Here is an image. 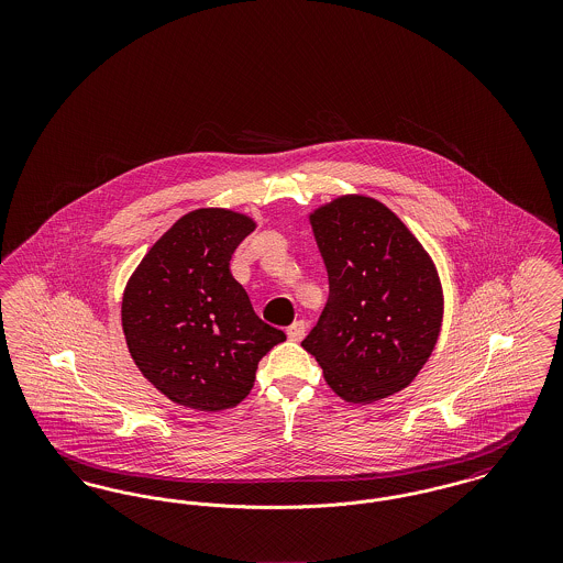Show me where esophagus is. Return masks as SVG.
Returning a JSON list of instances; mask_svg holds the SVG:
<instances>
[{"label":"esophagus","mask_w":563,"mask_h":563,"mask_svg":"<svg viewBox=\"0 0 563 563\" xmlns=\"http://www.w3.org/2000/svg\"><path fill=\"white\" fill-rule=\"evenodd\" d=\"M287 335H289V340H294V342H299V340H301V338L306 335V322H291V324H289V329H287Z\"/></svg>","instance_id":"esophagus-1"}]
</instances>
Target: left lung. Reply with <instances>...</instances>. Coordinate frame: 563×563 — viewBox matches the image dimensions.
Wrapping results in <instances>:
<instances>
[{"mask_svg": "<svg viewBox=\"0 0 563 563\" xmlns=\"http://www.w3.org/2000/svg\"><path fill=\"white\" fill-rule=\"evenodd\" d=\"M310 223L329 297L301 346L344 401L399 393L429 361L443 319L429 253L397 214L367 196L335 198Z\"/></svg>", "mask_w": 563, "mask_h": 563, "instance_id": "8db88e82", "label": "left lung"}]
</instances>
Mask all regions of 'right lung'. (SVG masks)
Here are the masks:
<instances>
[{
    "mask_svg": "<svg viewBox=\"0 0 563 563\" xmlns=\"http://www.w3.org/2000/svg\"><path fill=\"white\" fill-rule=\"evenodd\" d=\"M255 221L225 209L184 214L134 269L122 327L136 367L170 401L200 411L234 407L257 363L287 335L262 321L230 260Z\"/></svg>",
    "mask_w": 563,
    "mask_h": 563,
    "instance_id": "obj_1",
    "label": "right lung"
}]
</instances>
